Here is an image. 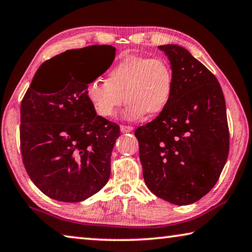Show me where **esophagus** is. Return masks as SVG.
<instances>
[{
	"mask_svg": "<svg viewBox=\"0 0 252 252\" xmlns=\"http://www.w3.org/2000/svg\"><path fill=\"white\" fill-rule=\"evenodd\" d=\"M120 129H121L122 133H127V132H131L132 130H133V127L130 126H121Z\"/></svg>",
	"mask_w": 252,
	"mask_h": 252,
	"instance_id": "1",
	"label": "esophagus"
}]
</instances>
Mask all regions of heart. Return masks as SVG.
I'll return each mask as SVG.
<instances>
[{
	"instance_id": "1",
	"label": "heart",
	"mask_w": 252,
	"mask_h": 252,
	"mask_svg": "<svg viewBox=\"0 0 252 252\" xmlns=\"http://www.w3.org/2000/svg\"><path fill=\"white\" fill-rule=\"evenodd\" d=\"M173 91V71L167 60L129 54L109 71L108 78L89 82L85 96L103 118L116 116L126 100L125 117L138 120L146 113L150 117L160 114L168 106Z\"/></svg>"
}]
</instances>
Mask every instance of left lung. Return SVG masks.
I'll return each instance as SVG.
<instances>
[{
	"mask_svg": "<svg viewBox=\"0 0 252 252\" xmlns=\"http://www.w3.org/2000/svg\"><path fill=\"white\" fill-rule=\"evenodd\" d=\"M174 76L169 104L134 135L147 187L178 206L210 191L229 153L225 101L218 80L180 45H160Z\"/></svg>",
	"mask_w": 252,
	"mask_h": 252,
	"instance_id": "8db88e82",
	"label": "left lung"
}]
</instances>
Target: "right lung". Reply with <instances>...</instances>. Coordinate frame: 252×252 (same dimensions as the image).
Wrapping results in <instances>:
<instances>
[{
	"instance_id": "obj_1",
	"label": "right lung",
	"mask_w": 252,
	"mask_h": 252,
	"mask_svg": "<svg viewBox=\"0 0 252 252\" xmlns=\"http://www.w3.org/2000/svg\"><path fill=\"white\" fill-rule=\"evenodd\" d=\"M65 51L36 71L21 103L20 142L25 170L45 195L80 202L103 188L111 173V153L120 135L117 123L96 116L85 96L89 82L109 69L116 57L111 45ZM87 49V48H84ZM98 61L91 75L65 64L66 53ZM63 76L65 82L55 81Z\"/></svg>"
}]
</instances>
